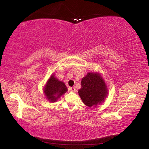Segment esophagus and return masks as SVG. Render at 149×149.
Wrapping results in <instances>:
<instances>
[{
	"instance_id": "esophagus-1",
	"label": "esophagus",
	"mask_w": 149,
	"mask_h": 149,
	"mask_svg": "<svg viewBox=\"0 0 149 149\" xmlns=\"http://www.w3.org/2000/svg\"><path fill=\"white\" fill-rule=\"evenodd\" d=\"M69 91H71V92H76V88L74 87H69Z\"/></svg>"
}]
</instances>
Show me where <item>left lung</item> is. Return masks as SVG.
I'll return each instance as SVG.
<instances>
[{"mask_svg": "<svg viewBox=\"0 0 149 149\" xmlns=\"http://www.w3.org/2000/svg\"><path fill=\"white\" fill-rule=\"evenodd\" d=\"M78 94L84 103L88 107L100 104L107 97L108 91L104 80L97 73L88 72L81 82Z\"/></svg>", "mask_w": 149, "mask_h": 149, "instance_id": "8db88e82", "label": "left lung"}]
</instances>
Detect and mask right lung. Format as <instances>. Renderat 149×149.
<instances>
[{"instance_id": "right-lung-1", "label": "right lung", "mask_w": 149, "mask_h": 149, "mask_svg": "<svg viewBox=\"0 0 149 149\" xmlns=\"http://www.w3.org/2000/svg\"><path fill=\"white\" fill-rule=\"evenodd\" d=\"M68 91L65 85L52 75L45 86V94L49 101L55 102Z\"/></svg>"}]
</instances>
